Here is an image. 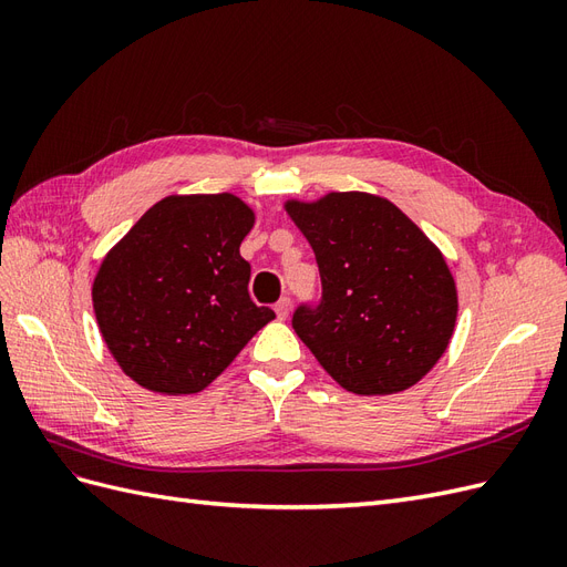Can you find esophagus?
Masks as SVG:
<instances>
[{
  "label": "esophagus",
  "mask_w": 567,
  "mask_h": 567,
  "mask_svg": "<svg viewBox=\"0 0 567 567\" xmlns=\"http://www.w3.org/2000/svg\"><path fill=\"white\" fill-rule=\"evenodd\" d=\"M274 310H277V317L284 321V319H288V315H290V300L288 298H281L279 302H277V307H274Z\"/></svg>",
  "instance_id": "esophagus-1"
}]
</instances>
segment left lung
Masks as SVG:
<instances>
[{
	"mask_svg": "<svg viewBox=\"0 0 567 567\" xmlns=\"http://www.w3.org/2000/svg\"><path fill=\"white\" fill-rule=\"evenodd\" d=\"M310 241L319 307H298L293 329L331 379L354 394L416 385L447 350L458 315L440 248L388 198L331 192L286 200Z\"/></svg>",
	"mask_w": 567,
	"mask_h": 567,
	"instance_id": "1",
	"label": "left lung"
}]
</instances>
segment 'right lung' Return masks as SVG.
Segmentation results:
<instances>
[{"instance_id": "1", "label": "right lung", "mask_w": 567, "mask_h": 567, "mask_svg": "<svg viewBox=\"0 0 567 567\" xmlns=\"http://www.w3.org/2000/svg\"><path fill=\"white\" fill-rule=\"evenodd\" d=\"M255 225L234 194L167 196L106 252L92 286L117 367L161 394H194L274 319L248 296L241 241Z\"/></svg>"}]
</instances>
